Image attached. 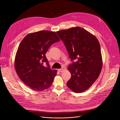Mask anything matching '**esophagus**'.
I'll list each match as a JSON object with an SVG mask.
<instances>
[{"label":"esophagus","mask_w":120,"mask_h":120,"mask_svg":"<svg viewBox=\"0 0 120 120\" xmlns=\"http://www.w3.org/2000/svg\"><path fill=\"white\" fill-rule=\"evenodd\" d=\"M58 71L60 72H63L64 71V69L63 68H61V69H58Z\"/></svg>","instance_id":"34e87169"}]
</instances>
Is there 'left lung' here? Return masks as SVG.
<instances>
[{
    "label": "left lung",
    "mask_w": 120,
    "mask_h": 120,
    "mask_svg": "<svg viewBox=\"0 0 120 120\" xmlns=\"http://www.w3.org/2000/svg\"><path fill=\"white\" fill-rule=\"evenodd\" d=\"M56 33L63 41L71 61L78 60L67 67L71 77L67 86L75 93L83 92L92 86L101 70L100 43L92 34L78 26Z\"/></svg>",
    "instance_id": "1"
}]
</instances>
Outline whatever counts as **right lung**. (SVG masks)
Segmentation results:
<instances>
[{
    "label": "right lung",
    "mask_w": 120,
    "mask_h": 120,
    "mask_svg": "<svg viewBox=\"0 0 120 120\" xmlns=\"http://www.w3.org/2000/svg\"><path fill=\"white\" fill-rule=\"evenodd\" d=\"M59 41L55 32L44 30L28 34L19 44L15 69L22 82L33 90L41 91L52 84L57 70L50 69L45 55L51 45ZM45 62L47 67L43 65Z\"/></svg>",
    "instance_id": "1"
}]
</instances>
